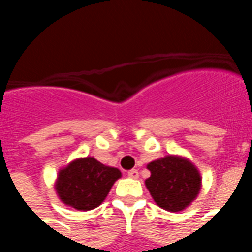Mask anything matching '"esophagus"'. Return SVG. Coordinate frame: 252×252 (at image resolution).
Listing matches in <instances>:
<instances>
[{"instance_id":"1","label":"esophagus","mask_w":252,"mask_h":252,"mask_svg":"<svg viewBox=\"0 0 252 252\" xmlns=\"http://www.w3.org/2000/svg\"><path fill=\"white\" fill-rule=\"evenodd\" d=\"M128 177L136 180V178H139V171H137V170H129V171H128Z\"/></svg>"}]
</instances>
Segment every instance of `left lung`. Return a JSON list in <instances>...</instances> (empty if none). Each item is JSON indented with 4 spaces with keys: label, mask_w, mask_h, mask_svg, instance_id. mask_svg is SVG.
I'll return each mask as SVG.
<instances>
[{
    "label": "left lung",
    "mask_w": 252,
    "mask_h": 252,
    "mask_svg": "<svg viewBox=\"0 0 252 252\" xmlns=\"http://www.w3.org/2000/svg\"><path fill=\"white\" fill-rule=\"evenodd\" d=\"M150 194L162 209L181 212L200 194L202 177L194 163L181 155H166L147 164Z\"/></svg>",
    "instance_id": "8db88e82"
}]
</instances>
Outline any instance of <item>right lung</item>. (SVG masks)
I'll list each match as a JSON object with an SVG mask.
<instances>
[{"label":"right lung","instance_id":"1","mask_svg":"<svg viewBox=\"0 0 252 252\" xmlns=\"http://www.w3.org/2000/svg\"><path fill=\"white\" fill-rule=\"evenodd\" d=\"M121 171L105 166L93 157L77 158L59 170L55 191L59 200L77 211H92L109 194Z\"/></svg>","mask_w":252,"mask_h":252}]
</instances>
